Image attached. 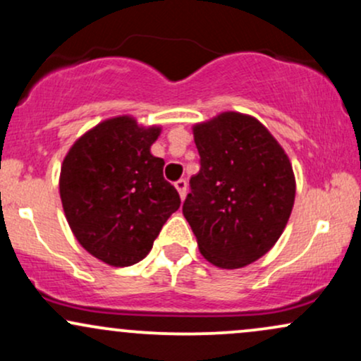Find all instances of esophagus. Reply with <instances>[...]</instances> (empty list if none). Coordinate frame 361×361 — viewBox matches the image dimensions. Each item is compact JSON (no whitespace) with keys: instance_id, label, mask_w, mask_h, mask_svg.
I'll return each instance as SVG.
<instances>
[{"instance_id":"1","label":"esophagus","mask_w":361,"mask_h":361,"mask_svg":"<svg viewBox=\"0 0 361 361\" xmlns=\"http://www.w3.org/2000/svg\"><path fill=\"white\" fill-rule=\"evenodd\" d=\"M175 188L178 190V193H180L181 200H183L185 195H186V181L185 180H178L175 183Z\"/></svg>"}]
</instances>
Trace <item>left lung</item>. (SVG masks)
<instances>
[{"label": "left lung", "instance_id": "8db88e82", "mask_svg": "<svg viewBox=\"0 0 361 361\" xmlns=\"http://www.w3.org/2000/svg\"><path fill=\"white\" fill-rule=\"evenodd\" d=\"M200 171L183 215L202 256L222 270L255 263L285 231L295 175L287 152L258 118L222 111L192 127Z\"/></svg>", "mask_w": 361, "mask_h": 361}]
</instances>
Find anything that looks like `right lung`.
Instances as JSON below:
<instances>
[{
  "label": "right lung",
  "instance_id": "1",
  "mask_svg": "<svg viewBox=\"0 0 361 361\" xmlns=\"http://www.w3.org/2000/svg\"><path fill=\"white\" fill-rule=\"evenodd\" d=\"M161 126L132 115L103 120L74 140L61 166L59 195L78 243L110 267H130L151 251L180 195L151 154Z\"/></svg>",
  "mask_w": 361,
  "mask_h": 361
}]
</instances>
